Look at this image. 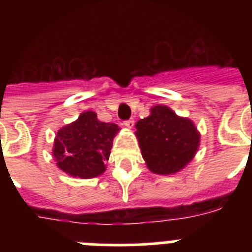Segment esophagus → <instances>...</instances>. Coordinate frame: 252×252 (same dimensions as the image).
<instances>
[{
    "mask_svg": "<svg viewBox=\"0 0 252 252\" xmlns=\"http://www.w3.org/2000/svg\"><path fill=\"white\" fill-rule=\"evenodd\" d=\"M133 124H135V121H133L132 119L126 120V121H124V125H125V126H126V127H127V128H131V127H132Z\"/></svg>",
    "mask_w": 252,
    "mask_h": 252,
    "instance_id": "esophagus-1",
    "label": "esophagus"
}]
</instances>
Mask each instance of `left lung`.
Returning <instances> with one entry per match:
<instances>
[{
    "instance_id": "8db88e82",
    "label": "left lung",
    "mask_w": 252,
    "mask_h": 252,
    "mask_svg": "<svg viewBox=\"0 0 252 252\" xmlns=\"http://www.w3.org/2000/svg\"><path fill=\"white\" fill-rule=\"evenodd\" d=\"M136 136L146 165L157 174H173L188 164L199 145V133L188 119L165 106L151 108L136 124Z\"/></svg>"
}]
</instances>
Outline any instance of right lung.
Listing matches in <instances>:
<instances>
[{
    "instance_id": "right-lung-1",
    "label": "right lung",
    "mask_w": 252,
    "mask_h": 252,
    "mask_svg": "<svg viewBox=\"0 0 252 252\" xmlns=\"http://www.w3.org/2000/svg\"><path fill=\"white\" fill-rule=\"evenodd\" d=\"M119 130L116 124L98 121L92 111L83 112L77 121L58 131L53 149L58 166L73 177H98L106 170L104 161Z\"/></svg>"
}]
</instances>
